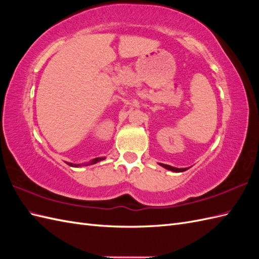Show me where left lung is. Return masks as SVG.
Masks as SVG:
<instances>
[{
	"label": "left lung",
	"mask_w": 259,
	"mask_h": 259,
	"mask_svg": "<svg viewBox=\"0 0 259 259\" xmlns=\"http://www.w3.org/2000/svg\"><path fill=\"white\" fill-rule=\"evenodd\" d=\"M160 166H162L163 168H166L168 170H171V171H175V172H183L185 170L188 169V168H175V167L169 166V164H163V163H160Z\"/></svg>",
	"instance_id": "8db88e82"
}]
</instances>
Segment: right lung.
I'll use <instances>...</instances> for the list:
<instances>
[{
	"instance_id": "add662e5",
	"label": "right lung",
	"mask_w": 259,
	"mask_h": 259,
	"mask_svg": "<svg viewBox=\"0 0 259 259\" xmlns=\"http://www.w3.org/2000/svg\"><path fill=\"white\" fill-rule=\"evenodd\" d=\"M103 159H104V158H96V159H93V160H92L91 162L84 164V166H88V164H95V163H97V162H99V161L103 160ZM69 164H70V166H73V167H78V166H80V164H73V163H69Z\"/></svg>"
}]
</instances>
